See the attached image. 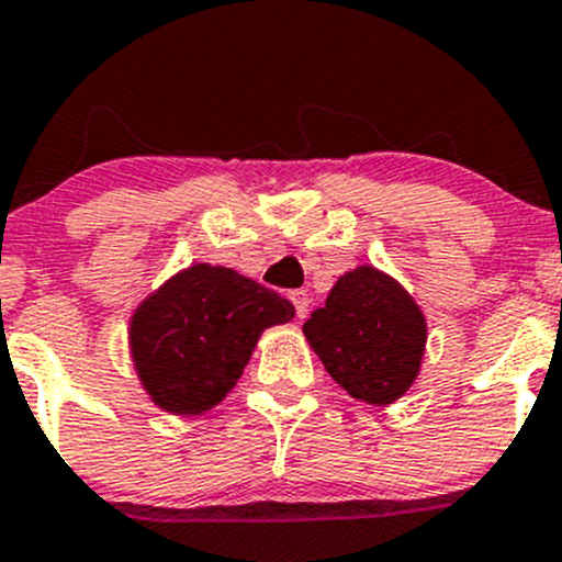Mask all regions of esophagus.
Listing matches in <instances>:
<instances>
[{
    "label": "esophagus",
    "instance_id": "esophagus-1",
    "mask_svg": "<svg viewBox=\"0 0 562 562\" xmlns=\"http://www.w3.org/2000/svg\"><path fill=\"white\" fill-rule=\"evenodd\" d=\"M289 300L294 303V314H297V319H305L311 308V294L303 292V289H294V292H289Z\"/></svg>",
    "mask_w": 562,
    "mask_h": 562
}]
</instances>
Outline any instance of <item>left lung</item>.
Listing matches in <instances>:
<instances>
[{"label":"left lung","mask_w":562,"mask_h":562,"mask_svg":"<svg viewBox=\"0 0 562 562\" xmlns=\"http://www.w3.org/2000/svg\"><path fill=\"white\" fill-rule=\"evenodd\" d=\"M303 335L335 384L368 406H390L419 375L427 322L401 281L360 265L335 281Z\"/></svg>","instance_id":"left-lung-1"}]
</instances>
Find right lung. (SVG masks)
Wrapping results in <instances>:
<instances>
[{
    "label": "right lung",
    "instance_id": "add662e5",
    "mask_svg": "<svg viewBox=\"0 0 562 562\" xmlns=\"http://www.w3.org/2000/svg\"><path fill=\"white\" fill-rule=\"evenodd\" d=\"M294 319L279 292L222 265L194 262L154 289L130 319V355L154 406L200 416L227 397L257 340Z\"/></svg>",
    "mask_w": 562,
    "mask_h": 562
}]
</instances>
